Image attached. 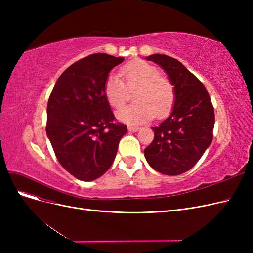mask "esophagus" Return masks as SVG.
I'll use <instances>...</instances> for the list:
<instances>
[{"mask_svg":"<svg viewBox=\"0 0 253 253\" xmlns=\"http://www.w3.org/2000/svg\"><path fill=\"white\" fill-rule=\"evenodd\" d=\"M127 129L129 132H138L140 127L139 126H127Z\"/></svg>","mask_w":253,"mask_h":253,"instance_id":"obj_1","label":"esophagus"}]
</instances>
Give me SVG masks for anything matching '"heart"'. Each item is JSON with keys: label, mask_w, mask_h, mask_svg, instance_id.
Here are the masks:
<instances>
[{"label": "heart", "mask_w": 253, "mask_h": 253, "mask_svg": "<svg viewBox=\"0 0 253 253\" xmlns=\"http://www.w3.org/2000/svg\"><path fill=\"white\" fill-rule=\"evenodd\" d=\"M125 83L117 75H110L104 82V96L114 109H120L134 94L136 103L117 113V118L127 124H141L152 118H163L171 112L175 102V88L170 79L159 75V70L145 61L134 60L121 70Z\"/></svg>", "instance_id": "obj_1"}]
</instances>
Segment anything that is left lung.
Listing matches in <instances>:
<instances>
[{
    "label": "left lung",
    "mask_w": 253,
    "mask_h": 253,
    "mask_svg": "<svg viewBox=\"0 0 253 253\" xmlns=\"http://www.w3.org/2000/svg\"><path fill=\"white\" fill-rule=\"evenodd\" d=\"M147 60L162 66L175 88L171 115L152 127L154 139L144 150L148 164L165 175L189 171L201 159L213 139L215 116L204 84L178 60L155 53Z\"/></svg>",
    "instance_id": "8db88e82"
}]
</instances>
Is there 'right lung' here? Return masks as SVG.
Segmentation results:
<instances>
[{"mask_svg":"<svg viewBox=\"0 0 253 253\" xmlns=\"http://www.w3.org/2000/svg\"><path fill=\"white\" fill-rule=\"evenodd\" d=\"M124 58L93 53L67 67L47 103L46 134L60 165L77 179L90 181L108 171L126 126L115 122L104 82Z\"/></svg>","mask_w":253,"mask_h":253,"instance_id":"1","label":"right lung"}]
</instances>
